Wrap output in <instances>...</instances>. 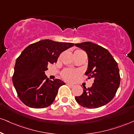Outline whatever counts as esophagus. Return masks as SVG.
Listing matches in <instances>:
<instances>
[{
  "instance_id": "1",
  "label": "esophagus",
  "mask_w": 134,
  "mask_h": 134,
  "mask_svg": "<svg viewBox=\"0 0 134 134\" xmlns=\"http://www.w3.org/2000/svg\"><path fill=\"white\" fill-rule=\"evenodd\" d=\"M66 84H67V85H68L69 87H73L74 86V85H72V84H71V83H66Z\"/></svg>"
}]
</instances>
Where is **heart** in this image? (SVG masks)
<instances>
[{
  "mask_svg": "<svg viewBox=\"0 0 134 134\" xmlns=\"http://www.w3.org/2000/svg\"><path fill=\"white\" fill-rule=\"evenodd\" d=\"M77 51H81L80 50H77L75 52ZM79 74V72L77 70H73V69H65L62 70V73H61V76L65 80L67 81H72L75 79L76 77L78 76Z\"/></svg>",
  "mask_w": 134,
  "mask_h": 134,
  "instance_id": "1",
  "label": "heart"
}]
</instances>
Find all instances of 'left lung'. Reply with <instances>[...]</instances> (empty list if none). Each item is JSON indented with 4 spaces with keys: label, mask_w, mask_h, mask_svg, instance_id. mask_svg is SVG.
<instances>
[{
    "label": "left lung",
    "mask_w": 134,
    "mask_h": 134,
    "mask_svg": "<svg viewBox=\"0 0 134 134\" xmlns=\"http://www.w3.org/2000/svg\"><path fill=\"white\" fill-rule=\"evenodd\" d=\"M75 46L86 52L88 64L85 75L94 79L91 87H83V93L75 97V100L88 109L102 107L112 100L120 85L117 63L107 49L96 43L85 42Z\"/></svg>",
    "instance_id": "8db88e82"
}]
</instances>
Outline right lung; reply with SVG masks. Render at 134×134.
I'll return each mask as SVG.
<instances>
[{
  "label": "right lung",
  "mask_w": 134,
  "mask_h": 134,
  "mask_svg": "<svg viewBox=\"0 0 134 134\" xmlns=\"http://www.w3.org/2000/svg\"><path fill=\"white\" fill-rule=\"evenodd\" d=\"M74 45L45 39L32 43L22 51L16 60L12 82L24 104L42 109L52 104L59 87L65 83L57 79L49 80L45 71L48 64L57 62L61 53Z\"/></svg>",
  "instance_id": "1"
}]
</instances>
